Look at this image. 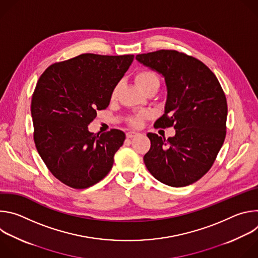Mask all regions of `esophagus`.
<instances>
[{
	"mask_svg": "<svg viewBox=\"0 0 258 258\" xmlns=\"http://www.w3.org/2000/svg\"><path fill=\"white\" fill-rule=\"evenodd\" d=\"M139 134L137 133V132H133V131H130V132H127L126 133V138H128V139H132V138H135V137H137Z\"/></svg>",
	"mask_w": 258,
	"mask_h": 258,
	"instance_id": "esophagus-1",
	"label": "esophagus"
}]
</instances>
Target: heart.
Masks as SVG:
<instances>
[{
	"label": "heart",
	"instance_id": "obj_1",
	"mask_svg": "<svg viewBox=\"0 0 258 258\" xmlns=\"http://www.w3.org/2000/svg\"><path fill=\"white\" fill-rule=\"evenodd\" d=\"M135 80H136L137 84L139 85V87L145 92H147L150 89H153V88H159V86H160L159 77L157 73L152 69L139 70L136 73ZM118 91H119V84L114 86V88L112 89L111 94H110V98H111V100H114L117 97ZM146 116H147V114H139V115L131 118L130 122L135 126H139L142 123L143 118Z\"/></svg>",
	"mask_w": 258,
	"mask_h": 258
}]
</instances>
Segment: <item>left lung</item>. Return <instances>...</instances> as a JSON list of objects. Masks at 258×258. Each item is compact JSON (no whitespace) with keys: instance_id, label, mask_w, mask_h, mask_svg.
I'll list each match as a JSON object with an SVG mask.
<instances>
[{"instance_id":"1","label":"left lung","mask_w":258,"mask_h":258,"mask_svg":"<svg viewBox=\"0 0 258 258\" xmlns=\"http://www.w3.org/2000/svg\"><path fill=\"white\" fill-rule=\"evenodd\" d=\"M136 59L165 79V111L154 126L175 130L167 140L147 134L151 147L145 165L167 186L191 185L211 168L224 144L228 115L224 90L203 62L182 52L159 50Z\"/></svg>"}]
</instances>
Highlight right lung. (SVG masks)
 Wrapping results in <instances>:
<instances>
[{
    "label": "right lung",
    "mask_w": 258,
    "mask_h": 258,
    "mask_svg": "<svg viewBox=\"0 0 258 258\" xmlns=\"http://www.w3.org/2000/svg\"><path fill=\"white\" fill-rule=\"evenodd\" d=\"M134 55L82 54L50 65L31 98L33 141L51 173L64 185L86 189L103 179L125 139L112 128L101 135L88 125L106 109L110 94Z\"/></svg>",
    "instance_id": "right-lung-1"
}]
</instances>
